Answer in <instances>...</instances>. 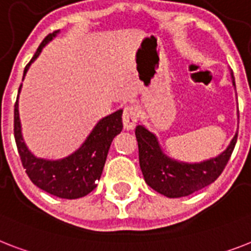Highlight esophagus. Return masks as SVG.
I'll list each match as a JSON object with an SVG mask.
<instances>
[{"mask_svg": "<svg viewBox=\"0 0 251 251\" xmlns=\"http://www.w3.org/2000/svg\"><path fill=\"white\" fill-rule=\"evenodd\" d=\"M139 119V109L135 105H127L122 115V124L126 130H132L135 127Z\"/></svg>", "mask_w": 251, "mask_h": 251, "instance_id": "34e87169", "label": "esophagus"}]
</instances>
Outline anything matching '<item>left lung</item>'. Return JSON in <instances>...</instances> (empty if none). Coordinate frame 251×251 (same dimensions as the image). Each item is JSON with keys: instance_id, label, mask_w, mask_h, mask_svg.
Returning <instances> with one entry per match:
<instances>
[{"instance_id": "1", "label": "left lung", "mask_w": 251, "mask_h": 251, "mask_svg": "<svg viewBox=\"0 0 251 251\" xmlns=\"http://www.w3.org/2000/svg\"><path fill=\"white\" fill-rule=\"evenodd\" d=\"M232 85L236 89L231 71ZM238 113V109H237ZM135 136L139 148V165L144 180L151 188L170 199L192 195L211 184L225 170L237 140V132L223 152L199 162H187L169 156L156 134L144 125H138Z\"/></svg>"}]
</instances>
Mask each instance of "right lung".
Instances as JSON below:
<instances>
[{
	"label": "right lung",
	"instance_id": "1",
	"mask_svg": "<svg viewBox=\"0 0 251 251\" xmlns=\"http://www.w3.org/2000/svg\"><path fill=\"white\" fill-rule=\"evenodd\" d=\"M60 30L48 34L37 51L24 68L23 79L30 64L40 56L42 49L52 41ZM19 87V94L22 90ZM19 94L14 109V134L20 160L34 185L60 199L75 200L89 195L100 179L112 140L122 130V112H113L97 122L83 143L75 152L63 158L38 157L24 142L19 116Z\"/></svg>",
	"mask_w": 251,
	"mask_h": 251
}]
</instances>
